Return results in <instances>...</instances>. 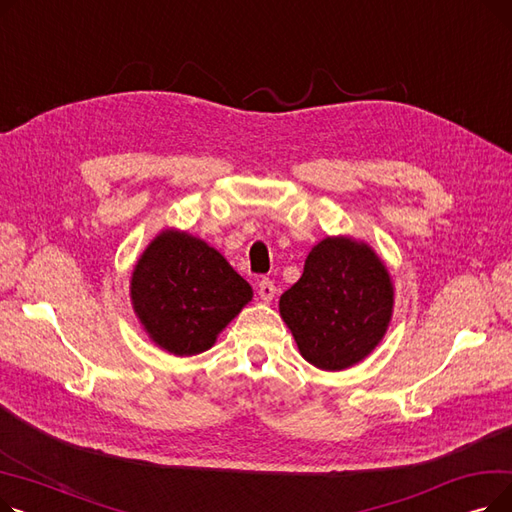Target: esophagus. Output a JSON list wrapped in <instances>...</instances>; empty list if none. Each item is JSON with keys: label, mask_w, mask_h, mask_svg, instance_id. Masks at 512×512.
<instances>
[{"label": "esophagus", "mask_w": 512, "mask_h": 512, "mask_svg": "<svg viewBox=\"0 0 512 512\" xmlns=\"http://www.w3.org/2000/svg\"><path fill=\"white\" fill-rule=\"evenodd\" d=\"M257 292H259V297H261V301H265V303H270L274 297H276V286H274V282L272 280H267V278H263L259 284H257Z\"/></svg>", "instance_id": "esophagus-1"}]
</instances>
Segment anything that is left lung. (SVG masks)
I'll list each match as a JSON object with an SVG mask.
<instances>
[{
    "label": "left lung",
    "mask_w": 512,
    "mask_h": 512,
    "mask_svg": "<svg viewBox=\"0 0 512 512\" xmlns=\"http://www.w3.org/2000/svg\"><path fill=\"white\" fill-rule=\"evenodd\" d=\"M392 303V282L378 255L338 236L311 249L301 280L280 297V313L311 365L340 371L378 346Z\"/></svg>",
    "instance_id": "left-lung-1"
}]
</instances>
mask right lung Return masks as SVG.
I'll return each instance as SVG.
<instances>
[{
	"instance_id": "right-lung-1",
	"label": "right lung",
	"mask_w": 512,
	"mask_h": 512,
	"mask_svg": "<svg viewBox=\"0 0 512 512\" xmlns=\"http://www.w3.org/2000/svg\"><path fill=\"white\" fill-rule=\"evenodd\" d=\"M130 297L155 344L191 357L213 346L253 290L207 242L166 230L134 267Z\"/></svg>"
}]
</instances>
